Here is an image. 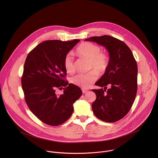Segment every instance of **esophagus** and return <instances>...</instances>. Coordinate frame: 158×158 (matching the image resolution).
Listing matches in <instances>:
<instances>
[{
    "label": "esophagus",
    "mask_w": 158,
    "mask_h": 158,
    "mask_svg": "<svg viewBox=\"0 0 158 158\" xmlns=\"http://www.w3.org/2000/svg\"><path fill=\"white\" fill-rule=\"evenodd\" d=\"M82 91L83 93H86L88 92V90L85 89H82Z\"/></svg>",
    "instance_id": "esophagus-1"
}]
</instances>
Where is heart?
Instances as JSON below:
<instances>
[{"label": "heart", "instance_id": "heart-1", "mask_svg": "<svg viewBox=\"0 0 158 158\" xmlns=\"http://www.w3.org/2000/svg\"><path fill=\"white\" fill-rule=\"evenodd\" d=\"M77 54L85 59L90 60V67L97 70L99 73H104L107 67L109 59L107 56L101 52V48L96 44L91 42L82 43L77 48ZM64 68L67 73L73 74L75 68L73 58L71 54H67L64 61ZM98 78L96 71H92L87 74H79L73 76L71 82L73 84L84 89L89 87Z\"/></svg>", "mask_w": 158, "mask_h": 158}]
</instances>
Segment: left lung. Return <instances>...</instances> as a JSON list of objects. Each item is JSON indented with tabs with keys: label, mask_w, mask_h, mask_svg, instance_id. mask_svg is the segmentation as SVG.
<instances>
[{
	"label": "left lung",
	"mask_w": 158,
	"mask_h": 158,
	"mask_svg": "<svg viewBox=\"0 0 158 158\" xmlns=\"http://www.w3.org/2000/svg\"><path fill=\"white\" fill-rule=\"evenodd\" d=\"M84 40L96 42L109 53L107 69L95 83L96 85L104 87V89L93 90L96 99L92 104V109L98 119L107 123L116 122L127 114L136 95V61L127 45L113 37L105 35ZM107 85L111 87L107 89Z\"/></svg>",
	"instance_id": "obj_1"
}]
</instances>
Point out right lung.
I'll return each instance as SVG.
<instances>
[{
    "label": "right lung",
    "mask_w": 158,
    "mask_h": 158,
    "mask_svg": "<svg viewBox=\"0 0 158 158\" xmlns=\"http://www.w3.org/2000/svg\"><path fill=\"white\" fill-rule=\"evenodd\" d=\"M79 41L46 40L27 56L22 87L29 108L45 124L56 126L66 121L73 114L74 103L82 95L78 86L64 79V58ZM57 88H63L64 93L57 95Z\"/></svg>",
    "instance_id": "add662e5"
}]
</instances>
